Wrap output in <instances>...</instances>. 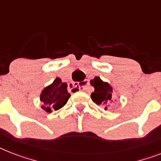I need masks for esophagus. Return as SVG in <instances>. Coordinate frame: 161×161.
I'll use <instances>...</instances> for the list:
<instances>
[{
	"instance_id": "1",
	"label": "esophagus",
	"mask_w": 161,
	"mask_h": 161,
	"mask_svg": "<svg viewBox=\"0 0 161 161\" xmlns=\"http://www.w3.org/2000/svg\"><path fill=\"white\" fill-rule=\"evenodd\" d=\"M89 86H90V81H89L88 80H85V81H83L82 83L80 84L79 89L82 90H86L88 89Z\"/></svg>"
}]
</instances>
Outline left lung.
I'll return each instance as SVG.
<instances>
[{
  "mask_svg": "<svg viewBox=\"0 0 161 161\" xmlns=\"http://www.w3.org/2000/svg\"><path fill=\"white\" fill-rule=\"evenodd\" d=\"M91 86H94L95 91L90 97L98 105H104V109H107L108 103L112 101L113 88L108 82L103 81L99 76H96L90 80Z\"/></svg>",
  "mask_w": 161,
  "mask_h": 161,
  "instance_id": "8db88e82",
  "label": "left lung"
}]
</instances>
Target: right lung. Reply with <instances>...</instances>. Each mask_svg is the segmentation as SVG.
<instances>
[{"instance_id": "add662e5", "label": "right lung", "mask_w": 161, "mask_h": 161, "mask_svg": "<svg viewBox=\"0 0 161 161\" xmlns=\"http://www.w3.org/2000/svg\"><path fill=\"white\" fill-rule=\"evenodd\" d=\"M66 88V83H62L60 78H56L51 85L45 87L40 95L42 109L52 113L63 107L71 96Z\"/></svg>"}]
</instances>
